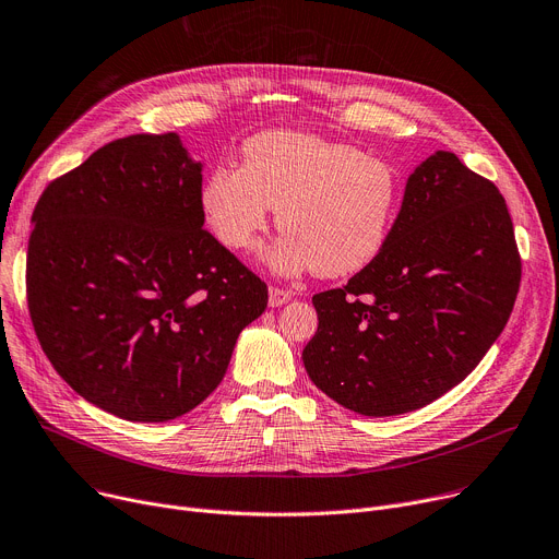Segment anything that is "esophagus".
Masks as SVG:
<instances>
[{"label":"esophagus","mask_w":559,"mask_h":559,"mask_svg":"<svg viewBox=\"0 0 559 559\" xmlns=\"http://www.w3.org/2000/svg\"><path fill=\"white\" fill-rule=\"evenodd\" d=\"M289 299H292V292L289 289H283L278 285H270V306L272 308L285 306Z\"/></svg>","instance_id":"1"}]
</instances>
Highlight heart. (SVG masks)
I'll list each match as a JSON object with an SVG mask.
<instances>
[{"label":"heart","instance_id":"b5f03b06","mask_svg":"<svg viewBox=\"0 0 559 559\" xmlns=\"http://www.w3.org/2000/svg\"><path fill=\"white\" fill-rule=\"evenodd\" d=\"M401 205L399 171L346 142L267 131L242 144V167L217 165L201 186V211L230 251H251L270 209L283 233L267 262L281 274L321 278L365 270L385 249Z\"/></svg>","mask_w":559,"mask_h":559}]
</instances>
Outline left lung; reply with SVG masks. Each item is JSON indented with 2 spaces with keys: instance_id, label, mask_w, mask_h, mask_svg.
Wrapping results in <instances>:
<instances>
[{
  "instance_id": "8db88e82",
  "label": "left lung",
  "mask_w": 559,
  "mask_h": 559,
  "mask_svg": "<svg viewBox=\"0 0 559 559\" xmlns=\"http://www.w3.org/2000/svg\"><path fill=\"white\" fill-rule=\"evenodd\" d=\"M521 283L508 203L455 154L409 174L385 249L312 297V383L367 417L419 409L472 373L506 329Z\"/></svg>"
}]
</instances>
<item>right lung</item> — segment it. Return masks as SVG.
<instances>
[{
	"mask_svg": "<svg viewBox=\"0 0 559 559\" xmlns=\"http://www.w3.org/2000/svg\"><path fill=\"white\" fill-rule=\"evenodd\" d=\"M26 304L45 356L85 401L169 421L209 396L267 285L203 228L201 163L176 133L112 140L34 209Z\"/></svg>",
	"mask_w": 559,
	"mask_h": 559,
	"instance_id": "1",
	"label": "right lung"
}]
</instances>
